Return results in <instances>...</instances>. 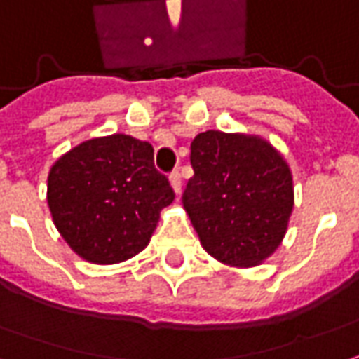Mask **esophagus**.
<instances>
[{
  "label": "esophagus",
  "instance_id": "34e87169",
  "mask_svg": "<svg viewBox=\"0 0 359 359\" xmlns=\"http://www.w3.org/2000/svg\"><path fill=\"white\" fill-rule=\"evenodd\" d=\"M169 179H171V187H172V190H175V194L179 196L180 188H182V179H180V172L179 171H172Z\"/></svg>",
  "mask_w": 359,
  "mask_h": 359
}]
</instances>
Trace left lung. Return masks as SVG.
<instances>
[{
  "label": "left lung",
  "instance_id": "left-lung-1",
  "mask_svg": "<svg viewBox=\"0 0 359 359\" xmlns=\"http://www.w3.org/2000/svg\"><path fill=\"white\" fill-rule=\"evenodd\" d=\"M194 177L182 204L204 249L257 266L282 243L293 210L292 171L266 140L208 130L190 144Z\"/></svg>",
  "mask_w": 359,
  "mask_h": 359
}]
</instances>
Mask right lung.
Here are the masks:
<instances>
[{
	"instance_id": "1",
	"label": "right lung",
	"mask_w": 359,
	"mask_h": 359,
	"mask_svg": "<svg viewBox=\"0 0 359 359\" xmlns=\"http://www.w3.org/2000/svg\"><path fill=\"white\" fill-rule=\"evenodd\" d=\"M172 200L151 144L126 134L75 145L48 175L54 225L74 252L95 264H116L144 250Z\"/></svg>"
}]
</instances>
